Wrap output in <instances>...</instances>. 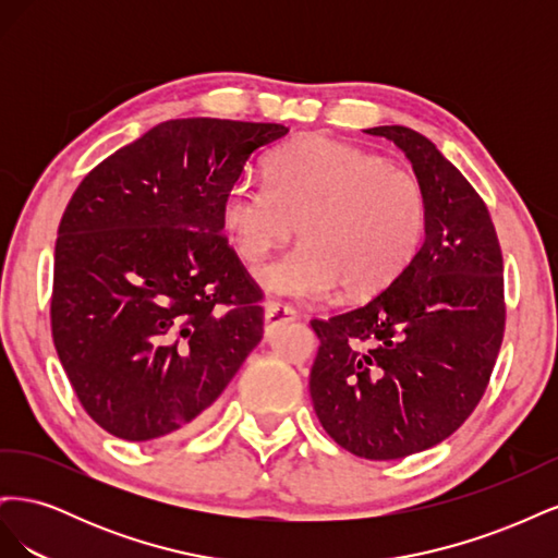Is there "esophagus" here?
Segmentation results:
<instances>
[{
  "mask_svg": "<svg viewBox=\"0 0 558 558\" xmlns=\"http://www.w3.org/2000/svg\"><path fill=\"white\" fill-rule=\"evenodd\" d=\"M298 318V310L286 305V302L281 300H267L265 302V328H275L279 324H283V320H293Z\"/></svg>",
  "mask_w": 558,
  "mask_h": 558,
  "instance_id": "34e87169",
  "label": "esophagus"
}]
</instances>
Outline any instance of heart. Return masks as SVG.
Listing matches in <instances>:
<instances>
[{
	"label": "heart",
	"instance_id": "1",
	"mask_svg": "<svg viewBox=\"0 0 558 558\" xmlns=\"http://www.w3.org/2000/svg\"><path fill=\"white\" fill-rule=\"evenodd\" d=\"M218 216L248 267L289 240L298 223L302 240L258 272L269 291L320 298L342 286L344 298L363 300L388 289L412 265L430 209L412 172L312 134L265 160V183H232Z\"/></svg>",
	"mask_w": 558,
	"mask_h": 558
}]
</instances>
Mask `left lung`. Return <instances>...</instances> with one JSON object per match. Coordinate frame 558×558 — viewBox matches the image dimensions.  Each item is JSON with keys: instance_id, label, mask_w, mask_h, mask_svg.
Wrapping results in <instances>:
<instances>
[{"instance_id": "1", "label": "left lung", "mask_w": 558, "mask_h": 558, "mask_svg": "<svg viewBox=\"0 0 558 558\" xmlns=\"http://www.w3.org/2000/svg\"><path fill=\"white\" fill-rule=\"evenodd\" d=\"M365 132L410 158L428 195L426 242L365 305L312 318L310 393L337 445L393 461L447 440L482 400L505 332L502 253L484 199L430 140L402 125Z\"/></svg>"}]
</instances>
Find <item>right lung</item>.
Here are the masks:
<instances>
[{
    "mask_svg": "<svg viewBox=\"0 0 558 558\" xmlns=\"http://www.w3.org/2000/svg\"><path fill=\"white\" fill-rule=\"evenodd\" d=\"M277 123L177 118L78 183L58 228L50 330L81 408L130 442L177 437L263 337V291L221 199Z\"/></svg>",
    "mask_w": 558,
    "mask_h": 558,
    "instance_id": "obj_1",
    "label": "right lung"
}]
</instances>
